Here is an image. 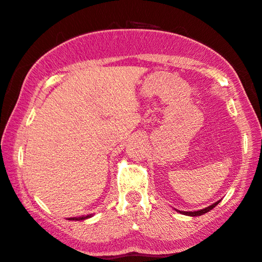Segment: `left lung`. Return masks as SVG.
Wrapping results in <instances>:
<instances>
[{"label":"left lung","instance_id":"1","mask_svg":"<svg viewBox=\"0 0 262 262\" xmlns=\"http://www.w3.org/2000/svg\"><path fill=\"white\" fill-rule=\"evenodd\" d=\"M219 203H220V201L215 202L214 204H211V206H209V207L204 208V209H201V210H197V211H180V210H177V211H180L181 214H184V215H188V216H200V215H203V214L208 213V211H210L214 207L217 206Z\"/></svg>","mask_w":262,"mask_h":262}]
</instances>
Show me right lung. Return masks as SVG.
Masks as SVG:
<instances>
[{"instance_id":"add662e5","label":"right lung","mask_w":262,"mask_h":262,"mask_svg":"<svg viewBox=\"0 0 262 262\" xmlns=\"http://www.w3.org/2000/svg\"><path fill=\"white\" fill-rule=\"evenodd\" d=\"M91 215H87V216H81V217H71V219H68V220H85V219H87V217H90Z\"/></svg>"}]
</instances>
